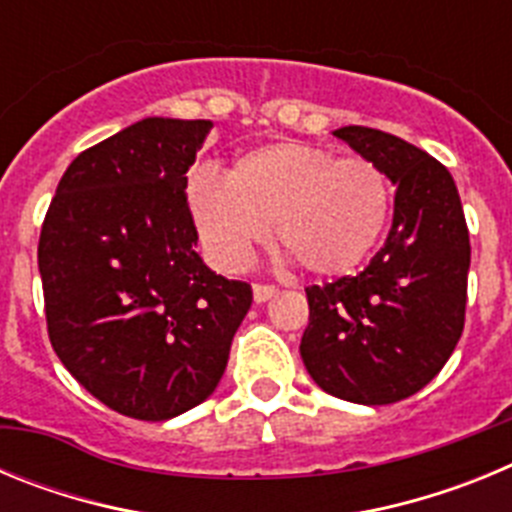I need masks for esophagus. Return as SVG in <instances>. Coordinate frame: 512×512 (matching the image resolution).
I'll return each mask as SVG.
<instances>
[{
  "label": "esophagus",
  "instance_id": "34e87169",
  "mask_svg": "<svg viewBox=\"0 0 512 512\" xmlns=\"http://www.w3.org/2000/svg\"><path fill=\"white\" fill-rule=\"evenodd\" d=\"M277 295V289L271 287V284H253V300L259 302H266V300H271V297Z\"/></svg>",
  "mask_w": 512,
  "mask_h": 512
}]
</instances>
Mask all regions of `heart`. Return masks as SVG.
Instances as JSON below:
<instances>
[{
    "instance_id": "1",
    "label": "heart",
    "mask_w": 512,
    "mask_h": 512,
    "mask_svg": "<svg viewBox=\"0 0 512 512\" xmlns=\"http://www.w3.org/2000/svg\"><path fill=\"white\" fill-rule=\"evenodd\" d=\"M184 197L202 248L223 271L246 269L274 225L279 246L318 277L359 269L392 210L390 179L377 164L295 140L251 148L228 179L197 171Z\"/></svg>"
}]
</instances>
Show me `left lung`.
<instances>
[{"instance_id":"left-lung-1","label":"left lung","mask_w":512,"mask_h":512,"mask_svg":"<svg viewBox=\"0 0 512 512\" xmlns=\"http://www.w3.org/2000/svg\"><path fill=\"white\" fill-rule=\"evenodd\" d=\"M333 135L395 184V215L364 271L305 289L300 354L328 395L390 405L423 390L459 343L472 261L467 220L449 169L408 140L361 125Z\"/></svg>"}]
</instances>
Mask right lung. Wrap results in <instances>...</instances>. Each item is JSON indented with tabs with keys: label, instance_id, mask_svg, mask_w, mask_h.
Segmentation results:
<instances>
[{
	"label": "right lung",
	"instance_id": "obj_1",
	"mask_svg": "<svg viewBox=\"0 0 512 512\" xmlns=\"http://www.w3.org/2000/svg\"><path fill=\"white\" fill-rule=\"evenodd\" d=\"M210 120L143 117L71 161L38 243L53 351L107 408L169 420L215 392L251 287L197 253L187 171Z\"/></svg>",
	"mask_w": 512,
	"mask_h": 512
}]
</instances>
